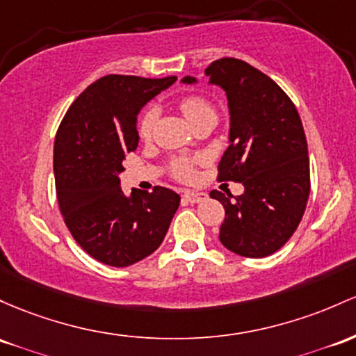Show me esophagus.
Masks as SVG:
<instances>
[{"label": "esophagus", "instance_id": "esophagus-1", "mask_svg": "<svg viewBox=\"0 0 356 356\" xmlns=\"http://www.w3.org/2000/svg\"><path fill=\"white\" fill-rule=\"evenodd\" d=\"M184 199L189 201L191 204H197V202H202L208 199L204 193H184Z\"/></svg>", "mask_w": 356, "mask_h": 356}]
</instances>
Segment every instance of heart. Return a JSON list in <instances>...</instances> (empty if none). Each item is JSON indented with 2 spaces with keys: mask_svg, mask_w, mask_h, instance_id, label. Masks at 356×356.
I'll return each mask as SVG.
<instances>
[{
  "mask_svg": "<svg viewBox=\"0 0 356 356\" xmlns=\"http://www.w3.org/2000/svg\"><path fill=\"white\" fill-rule=\"evenodd\" d=\"M181 108L189 121L194 120L199 115H202V113L213 111V106H211L208 101L202 99V97L199 96L184 97V99L181 101ZM155 118H157V111H155V108H148L147 111L143 113L142 120H140V124H138V134L142 138L147 140L148 136L152 135ZM172 174H174L177 179H181V181H189V179H193L194 175V162L187 159L175 160L174 165H172Z\"/></svg>",
  "mask_w": 356,
  "mask_h": 356,
  "instance_id": "obj_1",
  "label": "heart"
}]
</instances>
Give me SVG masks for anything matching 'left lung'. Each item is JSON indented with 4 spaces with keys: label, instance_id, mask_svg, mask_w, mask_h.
<instances>
[{
    "label": "left lung",
    "instance_id": "8db88e82",
    "mask_svg": "<svg viewBox=\"0 0 356 356\" xmlns=\"http://www.w3.org/2000/svg\"><path fill=\"white\" fill-rule=\"evenodd\" d=\"M204 76L225 91L229 109V147L218 165V179L245 187L233 201L232 194L209 193L225 206L220 241L241 257H268L294 235L309 197L302 121L286 92L247 62L220 58ZM181 83L197 79L187 76Z\"/></svg>",
    "mask_w": 356,
    "mask_h": 356
}]
</instances>
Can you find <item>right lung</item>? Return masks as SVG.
<instances>
[{
	"instance_id": "obj_1",
	"label": "right lung",
	"mask_w": 356,
	"mask_h": 356,
	"mask_svg": "<svg viewBox=\"0 0 356 356\" xmlns=\"http://www.w3.org/2000/svg\"><path fill=\"white\" fill-rule=\"evenodd\" d=\"M175 81L104 76L81 92L58 127V208L74 240L101 264L128 267L152 255L179 208L181 196L167 187L130 196L120 187L123 160L138 147L136 116Z\"/></svg>"
}]
</instances>
